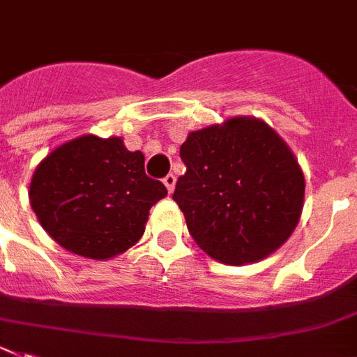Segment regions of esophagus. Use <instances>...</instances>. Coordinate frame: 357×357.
<instances>
[{
  "mask_svg": "<svg viewBox=\"0 0 357 357\" xmlns=\"http://www.w3.org/2000/svg\"><path fill=\"white\" fill-rule=\"evenodd\" d=\"M163 183H165V187H167V190L172 194L174 192V185H176V176H174V174H167V176L163 178Z\"/></svg>",
  "mask_w": 357,
  "mask_h": 357,
  "instance_id": "esophagus-1",
  "label": "esophagus"
}]
</instances>
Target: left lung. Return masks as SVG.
I'll use <instances>...</instances> for the list:
<instances>
[{"label":"left lung","instance_id":"left-lung-1","mask_svg":"<svg viewBox=\"0 0 357 357\" xmlns=\"http://www.w3.org/2000/svg\"><path fill=\"white\" fill-rule=\"evenodd\" d=\"M187 172L172 199L199 248L227 265L271 256L294 232L305 178L265 121L230 118L190 132L179 149Z\"/></svg>","mask_w":357,"mask_h":357}]
</instances>
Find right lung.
I'll list each match as a JSON object with an SVG mask.
<instances>
[{"label": "right lung", "instance_id": "obj_1", "mask_svg": "<svg viewBox=\"0 0 357 357\" xmlns=\"http://www.w3.org/2000/svg\"><path fill=\"white\" fill-rule=\"evenodd\" d=\"M167 188L145 174V155L121 137H76L54 149L32 176L31 206L68 252L109 259L136 245Z\"/></svg>", "mask_w": 357, "mask_h": 357}]
</instances>
